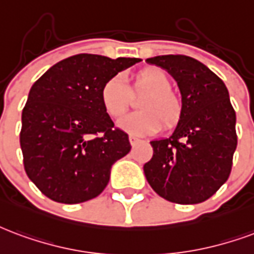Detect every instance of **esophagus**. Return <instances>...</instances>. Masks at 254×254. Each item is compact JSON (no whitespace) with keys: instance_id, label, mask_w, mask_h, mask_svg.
I'll use <instances>...</instances> for the list:
<instances>
[{"instance_id":"esophagus-1","label":"esophagus","mask_w":254,"mask_h":254,"mask_svg":"<svg viewBox=\"0 0 254 254\" xmlns=\"http://www.w3.org/2000/svg\"><path fill=\"white\" fill-rule=\"evenodd\" d=\"M129 141H130L132 146H134L136 144H138V142H141V140H140V138L136 136H129Z\"/></svg>"}]
</instances>
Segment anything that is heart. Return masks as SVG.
Masks as SVG:
<instances>
[{
  "instance_id": "heart-1",
  "label": "heart",
  "mask_w": 254,
  "mask_h": 254,
  "mask_svg": "<svg viewBox=\"0 0 254 254\" xmlns=\"http://www.w3.org/2000/svg\"><path fill=\"white\" fill-rule=\"evenodd\" d=\"M132 91H146L138 102L140 112L127 114L118 121V127L136 136L157 132L161 121L171 127L180 117V102L171 93V80L164 71L148 68L137 74ZM101 103L105 112L113 118L124 114L130 103V91L121 75L109 78L101 87Z\"/></svg>"
}]
</instances>
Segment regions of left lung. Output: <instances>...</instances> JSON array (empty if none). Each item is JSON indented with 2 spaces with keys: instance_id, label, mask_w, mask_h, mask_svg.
I'll return each instance as SVG.
<instances>
[{
  "instance_id": "obj_1",
  "label": "left lung",
  "mask_w": 254,
  "mask_h": 254,
  "mask_svg": "<svg viewBox=\"0 0 254 254\" xmlns=\"http://www.w3.org/2000/svg\"><path fill=\"white\" fill-rule=\"evenodd\" d=\"M146 62L167 69L182 94L174 133L151 141L153 156L144 164L146 180L170 202H204L227 180L237 148L229 91L219 76L194 58L161 55Z\"/></svg>"
}]
</instances>
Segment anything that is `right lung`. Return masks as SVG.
I'll list each match as a JSON object with an SVG mask.
<instances>
[{"instance_id":"1","label":"right lung","mask_w":254,"mask_h":254,"mask_svg":"<svg viewBox=\"0 0 254 254\" xmlns=\"http://www.w3.org/2000/svg\"><path fill=\"white\" fill-rule=\"evenodd\" d=\"M138 62L79 54L33 83L22 109L20 145L28 178L46 196L82 203L108 186L112 165L132 146L103 110L99 93L109 78Z\"/></svg>"}]
</instances>
